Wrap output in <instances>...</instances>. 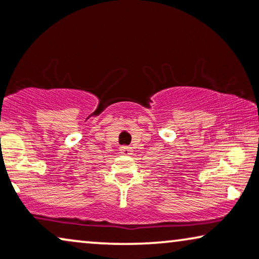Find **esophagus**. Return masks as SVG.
<instances>
[{"mask_svg": "<svg viewBox=\"0 0 259 259\" xmlns=\"http://www.w3.org/2000/svg\"><path fill=\"white\" fill-rule=\"evenodd\" d=\"M119 153L122 155H132L133 154V148L132 147H127V146H123L119 148Z\"/></svg>", "mask_w": 259, "mask_h": 259, "instance_id": "obj_1", "label": "esophagus"}]
</instances>
